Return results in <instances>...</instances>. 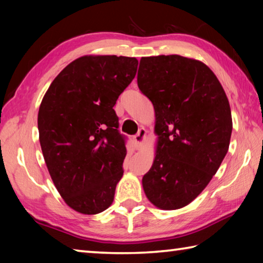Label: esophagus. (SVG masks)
<instances>
[{
    "mask_svg": "<svg viewBox=\"0 0 263 263\" xmlns=\"http://www.w3.org/2000/svg\"><path fill=\"white\" fill-rule=\"evenodd\" d=\"M145 139H146V130L145 128H140L139 132L135 136V142L137 144L138 147H141Z\"/></svg>",
    "mask_w": 263,
    "mask_h": 263,
    "instance_id": "34e87169",
    "label": "esophagus"
}]
</instances>
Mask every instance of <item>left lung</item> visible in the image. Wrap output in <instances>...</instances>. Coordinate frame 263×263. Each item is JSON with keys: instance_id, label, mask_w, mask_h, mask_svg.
Wrapping results in <instances>:
<instances>
[{"instance_id": "1", "label": "left lung", "mask_w": 263, "mask_h": 263, "mask_svg": "<svg viewBox=\"0 0 263 263\" xmlns=\"http://www.w3.org/2000/svg\"><path fill=\"white\" fill-rule=\"evenodd\" d=\"M138 87L154 106L157 151L142 177L161 210L188 205L205 189L229 151V99L204 62L177 54L141 58Z\"/></svg>"}]
</instances>
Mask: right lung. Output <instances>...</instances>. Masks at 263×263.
I'll use <instances>...</instances> for the list:
<instances>
[{"label":"right lung","mask_w":263,"mask_h":263,"mask_svg":"<svg viewBox=\"0 0 263 263\" xmlns=\"http://www.w3.org/2000/svg\"><path fill=\"white\" fill-rule=\"evenodd\" d=\"M136 58L83 55L58 74L38 111L39 141L65 203L97 215L114 202L126 155L114 106L136 77Z\"/></svg>","instance_id":"obj_1"}]
</instances>
